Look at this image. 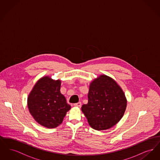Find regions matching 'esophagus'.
Masks as SVG:
<instances>
[{"instance_id":"esophagus-1","label":"esophagus","mask_w":160,"mask_h":160,"mask_svg":"<svg viewBox=\"0 0 160 160\" xmlns=\"http://www.w3.org/2000/svg\"><path fill=\"white\" fill-rule=\"evenodd\" d=\"M74 106L75 107H80L81 106H82V103L80 102H77V103H76V104H74Z\"/></svg>"}]
</instances>
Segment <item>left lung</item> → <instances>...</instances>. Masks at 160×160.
<instances>
[{
  "mask_svg": "<svg viewBox=\"0 0 160 160\" xmlns=\"http://www.w3.org/2000/svg\"><path fill=\"white\" fill-rule=\"evenodd\" d=\"M88 102L82 111L92 128L98 131L113 127L121 119L127 100L121 86L106 75L92 81L88 95Z\"/></svg>",
  "mask_w": 160,
  "mask_h": 160,
  "instance_id": "8db88e82",
  "label": "left lung"
}]
</instances>
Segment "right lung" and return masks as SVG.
<instances>
[{
	"instance_id": "add662e5",
	"label": "right lung",
	"mask_w": 160,
	"mask_h": 160,
	"mask_svg": "<svg viewBox=\"0 0 160 160\" xmlns=\"http://www.w3.org/2000/svg\"><path fill=\"white\" fill-rule=\"evenodd\" d=\"M61 85L60 80L42 77L34 85L28 97L31 115L35 121L47 128L58 127L71 109L61 93Z\"/></svg>"
}]
</instances>
